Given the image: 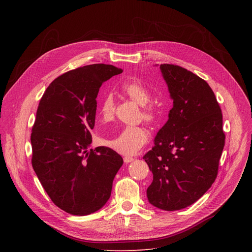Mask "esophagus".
<instances>
[{
	"instance_id": "1",
	"label": "esophagus",
	"mask_w": 252,
	"mask_h": 252,
	"mask_svg": "<svg viewBox=\"0 0 252 252\" xmlns=\"http://www.w3.org/2000/svg\"><path fill=\"white\" fill-rule=\"evenodd\" d=\"M133 158H130V157H125L124 158V161L126 162V163H129V162H131V161H133Z\"/></svg>"
}]
</instances>
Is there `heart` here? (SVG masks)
<instances>
[{"label": "heart", "instance_id": "heart-1", "mask_svg": "<svg viewBox=\"0 0 252 252\" xmlns=\"http://www.w3.org/2000/svg\"><path fill=\"white\" fill-rule=\"evenodd\" d=\"M121 91L130 99L142 106V119L148 123L157 120L156 106L149 103L152 97L149 88L137 79H128L121 86ZM115 98L112 94H106L98 102L97 115L101 122H111L115 116ZM149 139L148 130L142 126H126L114 137H106L102 134L101 141L105 146L124 156L136 154Z\"/></svg>", "mask_w": 252, "mask_h": 252}]
</instances>
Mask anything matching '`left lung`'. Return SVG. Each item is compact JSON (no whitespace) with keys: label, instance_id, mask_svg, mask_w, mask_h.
Listing matches in <instances>:
<instances>
[{"label":"left lung","instance_id":"8db88e82","mask_svg":"<svg viewBox=\"0 0 252 252\" xmlns=\"http://www.w3.org/2000/svg\"><path fill=\"white\" fill-rule=\"evenodd\" d=\"M173 106L154 148L143 156L154 174V206L173 211L199 199L218 176L225 134L220 106L208 84L179 65L160 64Z\"/></svg>","mask_w":252,"mask_h":252}]
</instances>
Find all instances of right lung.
I'll return each instance as SVG.
<instances>
[{"label":"right lung","mask_w":252,"mask_h":252,"mask_svg":"<svg viewBox=\"0 0 252 252\" xmlns=\"http://www.w3.org/2000/svg\"><path fill=\"white\" fill-rule=\"evenodd\" d=\"M122 73L104 63L71 69L54 80L40 100L32 164L52 201L67 213L83 217L100 209L124 163L110 148H90L99 88Z\"/></svg>","instance_id":"obj_1"}]
</instances>
